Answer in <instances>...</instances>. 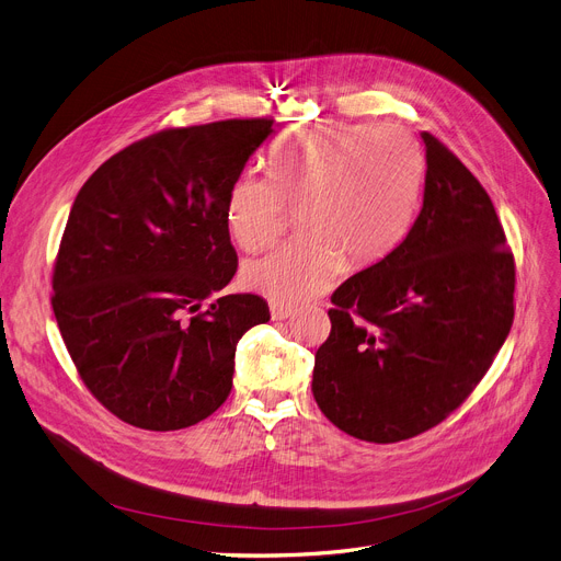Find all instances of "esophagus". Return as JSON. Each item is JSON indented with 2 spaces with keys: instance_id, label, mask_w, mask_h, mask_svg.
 Segmentation results:
<instances>
[{
  "instance_id": "obj_1",
  "label": "esophagus",
  "mask_w": 561,
  "mask_h": 561,
  "mask_svg": "<svg viewBox=\"0 0 561 561\" xmlns=\"http://www.w3.org/2000/svg\"><path fill=\"white\" fill-rule=\"evenodd\" d=\"M294 314V308H289V306H280V304H274L272 306V319L274 321H285V319H289Z\"/></svg>"
}]
</instances>
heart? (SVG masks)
Here are the masks:
<instances>
[{
	"mask_svg": "<svg viewBox=\"0 0 561 561\" xmlns=\"http://www.w3.org/2000/svg\"><path fill=\"white\" fill-rule=\"evenodd\" d=\"M272 176L240 174L226 194V228L244 251L274 244L287 206L304 238L249 260L240 280L276 304H306L344 270L367 267L397 247L421 187V151L391 124H317L274 151Z\"/></svg>",
	"mask_w": 561,
	"mask_h": 561,
	"instance_id": "1",
	"label": "heart"
}]
</instances>
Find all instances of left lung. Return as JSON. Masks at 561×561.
Segmentation results:
<instances>
[{
    "instance_id": "obj_1",
    "label": "left lung",
    "mask_w": 561,
    "mask_h": 561,
    "mask_svg": "<svg viewBox=\"0 0 561 561\" xmlns=\"http://www.w3.org/2000/svg\"><path fill=\"white\" fill-rule=\"evenodd\" d=\"M405 240L335 294L314 355L319 410L393 444L442 423L482 380L514 321V255L480 181L435 136Z\"/></svg>"
}]
</instances>
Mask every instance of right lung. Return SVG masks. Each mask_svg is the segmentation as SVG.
<instances>
[{
    "mask_svg": "<svg viewBox=\"0 0 561 561\" xmlns=\"http://www.w3.org/2000/svg\"><path fill=\"white\" fill-rule=\"evenodd\" d=\"M272 119L168 128L122 149L79 190L51 308L81 380L122 421L181 431L230 393L236 348L270 321L255 294L217 296L238 270L226 194Z\"/></svg>",
    "mask_w": 561,
    "mask_h": 561,
    "instance_id": "obj_1",
    "label": "right lung"
}]
</instances>
